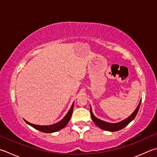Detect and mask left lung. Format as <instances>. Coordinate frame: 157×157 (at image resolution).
I'll list each match as a JSON object with an SVG mask.
<instances>
[{
    "label": "left lung",
    "mask_w": 157,
    "mask_h": 157,
    "mask_svg": "<svg viewBox=\"0 0 157 157\" xmlns=\"http://www.w3.org/2000/svg\"><path fill=\"white\" fill-rule=\"evenodd\" d=\"M141 101L139 102V104L138 105V106L136 107L135 110L132 113V115H131L130 117H128L127 119H124V120L121 121V122H119V123H116V124L108 123V122L100 120V119L95 117L93 115L92 110H91V107H90V117L91 118H92L94 123H95L99 128H100L101 129L110 131V132H116V131L123 129V128L126 127L131 121H132L133 119L135 118L136 114H137L139 111V107H140Z\"/></svg>",
    "instance_id": "obj_1"
}]
</instances>
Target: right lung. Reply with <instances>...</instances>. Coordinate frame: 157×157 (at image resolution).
<instances>
[{
  "label": "right lung",
  "instance_id": "add662e5",
  "mask_svg": "<svg viewBox=\"0 0 157 157\" xmlns=\"http://www.w3.org/2000/svg\"><path fill=\"white\" fill-rule=\"evenodd\" d=\"M73 105H74V104H72V106H71L69 111L67 114V115L65 116L60 121H59V122H58V123H56L55 124L50 125V126H40V125H35V124H31L26 120H25V121L27 124L30 125L31 126H32L33 128H36V129L41 131V132H42L52 133L54 132H57V131H58L59 130L62 129V128H64L65 126H67V124L69 123V121L71 117V115H72V113H73Z\"/></svg>",
  "mask_w": 157,
  "mask_h": 157
}]
</instances>
